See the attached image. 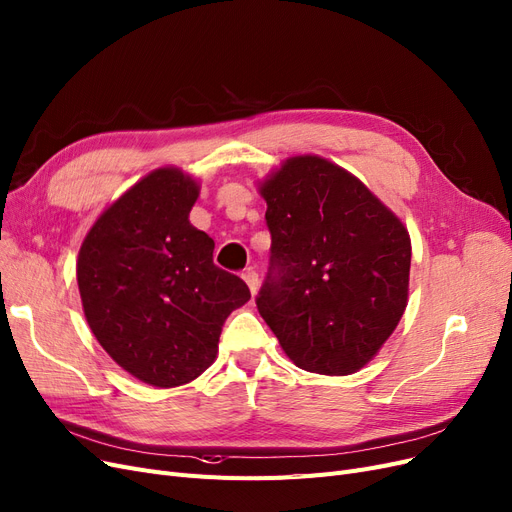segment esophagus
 Wrapping results in <instances>:
<instances>
[{
    "mask_svg": "<svg viewBox=\"0 0 512 512\" xmlns=\"http://www.w3.org/2000/svg\"><path fill=\"white\" fill-rule=\"evenodd\" d=\"M242 278H244L246 285H249L251 293H257V289H259V274L253 268H249V270L242 272Z\"/></svg>",
    "mask_w": 512,
    "mask_h": 512,
    "instance_id": "1",
    "label": "esophagus"
}]
</instances>
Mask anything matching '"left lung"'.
<instances>
[{
  "label": "left lung",
  "instance_id": "left-lung-1",
  "mask_svg": "<svg viewBox=\"0 0 512 512\" xmlns=\"http://www.w3.org/2000/svg\"><path fill=\"white\" fill-rule=\"evenodd\" d=\"M261 196L272 246L259 314L297 367L358 371L407 306L405 225L356 177L318 156L287 160Z\"/></svg>",
  "mask_w": 512,
  "mask_h": 512
}]
</instances>
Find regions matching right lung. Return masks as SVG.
<instances>
[{"instance_id": "1", "label": "right lung", "mask_w": 512, "mask_h": 512, "mask_svg": "<svg viewBox=\"0 0 512 512\" xmlns=\"http://www.w3.org/2000/svg\"><path fill=\"white\" fill-rule=\"evenodd\" d=\"M198 185L160 168L92 225L78 259L88 325L137 380L173 388L215 361L221 327L251 299L246 282L213 263V238L187 215Z\"/></svg>"}]
</instances>
